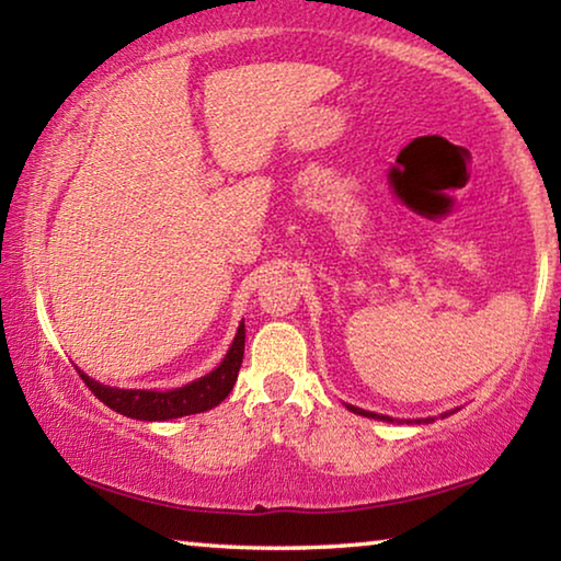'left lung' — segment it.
Wrapping results in <instances>:
<instances>
[{
    "instance_id": "obj_1",
    "label": "left lung",
    "mask_w": 561,
    "mask_h": 561,
    "mask_svg": "<svg viewBox=\"0 0 561 561\" xmlns=\"http://www.w3.org/2000/svg\"><path fill=\"white\" fill-rule=\"evenodd\" d=\"M350 411L353 413H357V415H365V417H378V421H390L392 423V417H388V415H378V413H370V411H363V408H355V405H347ZM431 417H425V421H415V423H428Z\"/></svg>"
}]
</instances>
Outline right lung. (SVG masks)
Returning a JSON list of instances; mask_svg holds the SVG:
<instances>
[{
  "instance_id": "add662e5",
  "label": "right lung",
  "mask_w": 561,
  "mask_h": 561,
  "mask_svg": "<svg viewBox=\"0 0 561 561\" xmlns=\"http://www.w3.org/2000/svg\"><path fill=\"white\" fill-rule=\"evenodd\" d=\"M244 322L239 324L237 337H233L227 357H224L221 365L211 370L204 378H198L188 386L175 388V390H123V388H107L103 382H98L85 375L82 370L80 378L90 392L113 408L115 413L136 417V421H171V417L181 415H194L211 411L221 403L224 398L229 396L233 382H237L241 360H244Z\"/></svg>"
}]
</instances>
